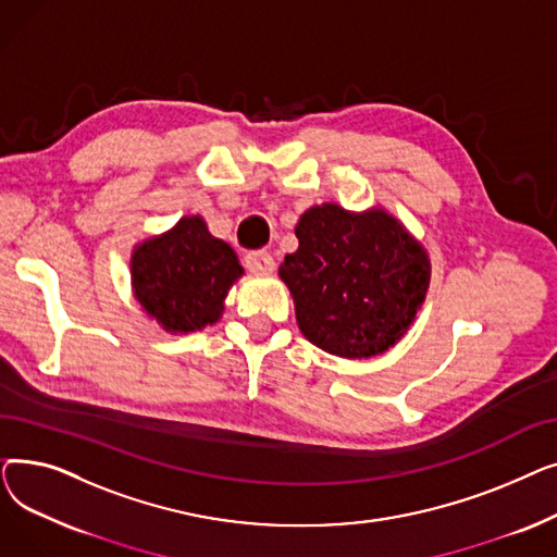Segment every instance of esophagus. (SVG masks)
<instances>
[{
	"label": "esophagus",
	"instance_id": "1",
	"mask_svg": "<svg viewBox=\"0 0 557 557\" xmlns=\"http://www.w3.org/2000/svg\"><path fill=\"white\" fill-rule=\"evenodd\" d=\"M246 269L255 275H269L275 269V261L267 250H252L246 255Z\"/></svg>",
	"mask_w": 557,
	"mask_h": 557
}]
</instances>
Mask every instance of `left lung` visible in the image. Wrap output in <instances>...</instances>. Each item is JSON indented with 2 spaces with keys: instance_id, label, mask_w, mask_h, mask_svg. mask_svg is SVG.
<instances>
[{
  "instance_id": "obj_1",
  "label": "left lung",
  "mask_w": 557,
  "mask_h": 557,
  "mask_svg": "<svg viewBox=\"0 0 557 557\" xmlns=\"http://www.w3.org/2000/svg\"><path fill=\"white\" fill-rule=\"evenodd\" d=\"M296 237L280 277L309 343L372 359L401 341L426 298L431 259L399 219L379 205L349 212L323 202L300 216Z\"/></svg>"
}]
</instances>
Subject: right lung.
<instances>
[{"instance_id": "obj_1", "label": "right lung", "mask_w": 557, "mask_h": 557, "mask_svg": "<svg viewBox=\"0 0 557 557\" xmlns=\"http://www.w3.org/2000/svg\"><path fill=\"white\" fill-rule=\"evenodd\" d=\"M244 275L237 252L210 234L202 216H183L131 252V288L141 311L169 334L221 320L230 288Z\"/></svg>"}]
</instances>
